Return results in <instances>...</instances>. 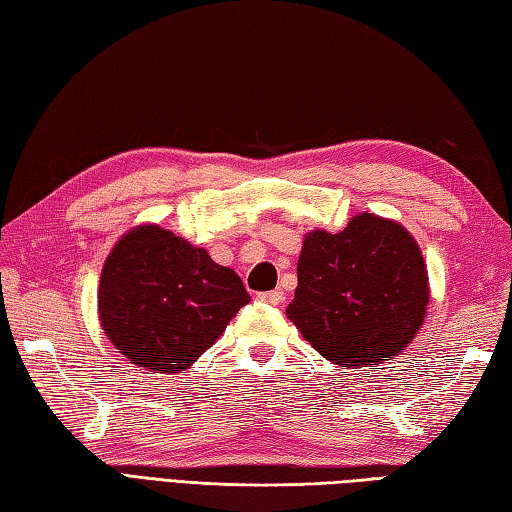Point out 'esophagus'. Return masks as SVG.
I'll return each mask as SVG.
<instances>
[{"label": "esophagus", "instance_id": "1", "mask_svg": "<svg viewBox=\"0 0 512 512\" xmlns=\"http://www.w3.org/2000/svg\"><path fill=\"white\" fill-rule=\"evenodd\" d=\"M257 299H259V301H264V303H268V306H279V303L284 301V292H281V290H268V292H259Z\"/></svg>", "mask_w": 512, "mask_h": 512}]
</instances>
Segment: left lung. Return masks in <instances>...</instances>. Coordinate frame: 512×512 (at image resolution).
Listing matches in <instances>:
<instances>
[{"label": "left lung", "mask_w": 512, "mask_h": 512, "mask_svg": "<svg viewBox=\"0 0 512 512\" xmlns=\"http://www.w3.org/2000/svg\"><path fill=\"white\" fill-rule=\"evenodd\" d=\"M288 319L323 358L376 367L411 343L427 314L429 277L418 244L400 226L363 213L341 233L303 239Z\"/></svg>", "instance_id": "obj_1"}]
</instances>
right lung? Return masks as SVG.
Returning a JSON list of instances; mask_svg holds the SVG:
<instances>
[{
    "label": "right lung",
    "instance_id": "obj_1",
    "mask_svg": "<svg viewBox=\"0 0 512 512\" xmlns=\"http://www.w3.org/2000/svg\"><path fill=\"white\" fill-rule=\"evenodd\" d=\"M250 301L235 270L160 226L129 231L107 257L101 325L138 367L176 374L220 339Z\"/></svg>",
    "mask_w": 512,
    "mask_h": 512
}]
</instances>
